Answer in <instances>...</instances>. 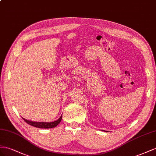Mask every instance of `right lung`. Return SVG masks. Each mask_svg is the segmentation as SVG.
I'll list each match as a JSON object with an SVG mask.
<instances>
[{
	"label": "right lung",
	"mask_w": 156,
	"mask_h": 156,
	"mask_svg": "<svg viewBox=\"0 0 156 156\" xmlns=\"http://www.w3.org/2000/svg\"><path fill=\"white\" fill-rule=\"evenodd\" d=\"M23 119L24 121L29 124L30 126H33L35 127H38V128H42V129H50V128H53L56 127L58 124L61 122V119H62V115H61V117L56 120V121L52 122H32L30 121V120H27L25 118H23Z\"/></svg>",
	"instance_id": "obj_1"
}]
</instances>
